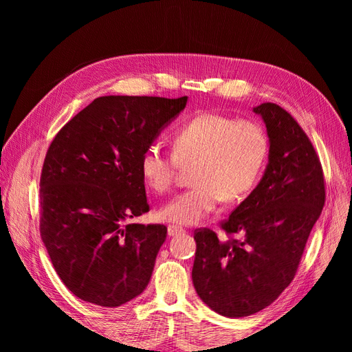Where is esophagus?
I'll list each match as a JSON object with an SVG mask.
<instances>
[{
	"instance_id": "esophagus-1",
	"label": "esophagus",
	"mask_w": 352,
	"mask_h": 352,
	"mask_svg": "<svg viewBox=\"0 0 352 352\" xmlns=\"http://www.w3.org/2000/svg\"><path fill=\"white\" fill-rule=\"evenodd\" d=\"M182 232H185V229H184V228H180V226L170 225V226L167 228V233H168V236H175V235H177V233H182Z\"/></svg>"
}]
</instances>
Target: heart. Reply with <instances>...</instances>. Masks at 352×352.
Instances as JSON below:
<instances>
[{
	"instance_id": "b5f03b06",
	"label": "heart",
	"mask_w": 352,
	"mask_h": 352,
	"mask_svg": "<svg viewBox=\"0 0 352 352\" xmlns=\"http://www.w3.org/2000/svg\"><path fill=\"white\" fill-rule=\"evenodd\" d=\"M269 155V136L254 120L219 113H201L179 126L172 154L158 145L140 157L144 182L155 194L173 186L180 167L190 170L192 188L177 194L160 210V217L176 225H197L219 202L242 199L257 184Z\"/></svg>"
}]
</instances>
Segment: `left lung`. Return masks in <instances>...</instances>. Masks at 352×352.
Returning <instances> with one entry per match:
<instances>
[{"mask_svg":"<svg viewBox=\"0 0 352 352\" xmlns=\"http://www.w3.org/2000/svg\"><path fill=\"white\" fill-rule=\"evenodd\" d=\"M254 113L270 144L260 184L221 223L229 238L210 229L194 233L195 291L211 310L233 318L258 313L289 286L326 198L320 160L294 117L273 102Z\"/></svg>","mask_w":352,"mask_h":352,"instance_id":"8db88e82","label":"left lung"}]
</instances>
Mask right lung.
<instances>
[{
  "mask_svg": "<svg viewBox=\"0 0 352 352\" xmlns=\"http://www.w3.org/2000/svg\"><path fill=\"white\" fill-rule=\"evenodd\" d=\"M186 101L100 97L51 142L39 184L41 238L80 300L119 307L150 282L167 228L126 220L150 211L140 157Z\"/></svg>",
  "mask_w": 352,
  "mask_h": 352,
  "instance_id": "1",
  "label": "right lung"
}]
</instances>
